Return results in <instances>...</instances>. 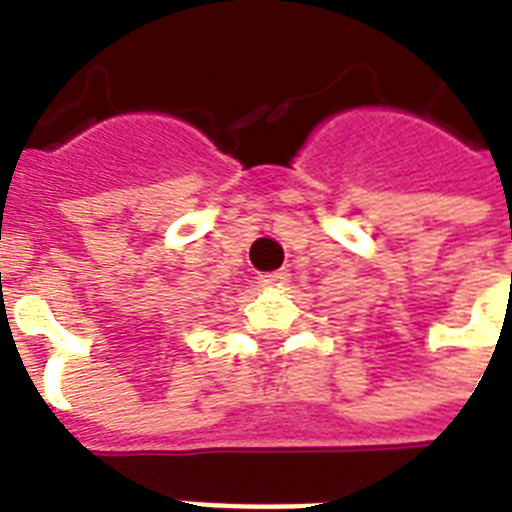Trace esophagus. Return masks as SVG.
<instances>
[{
	"instance_id": "34e87169",
	"label": "esophagus",
	"mask_w": 512,
	"mask_h": 512,
	"mask_svg": "<svg viewBox=\"0 0 512 512\" xmlns=\"http://www.w3.org/2000/svg\"><path fill=\"white\" fill-rule=\"evenodd\" d=\"M289 276H292V273H289V271L263 273V276H260V284H263V287H284V284H287V281H289Z\"/></svg>"
}]
</instances>
